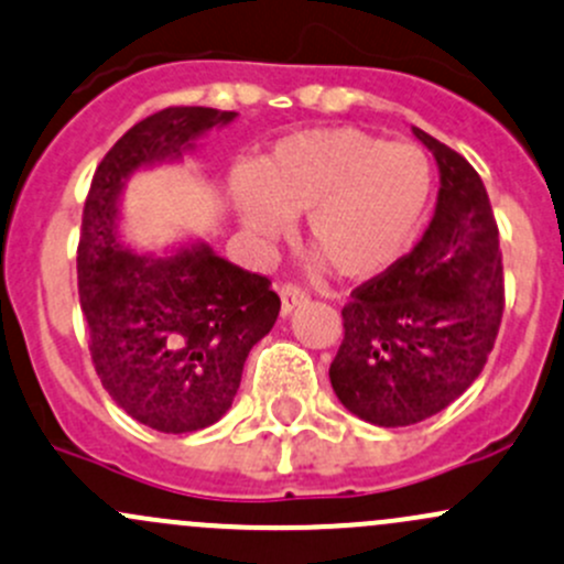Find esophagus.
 I'll return each instance as SVG.
<instances>
[{
  "label": "esophagus",
  "instance_id": "obj_1",
  "mask_svg": "<svg viewBox=\"0 0 564 564\" xmlns=\"http://www.w3.org/2000/svg\"><path fill=\"white\" fill-rule=\"evenodd\" d=\"M307 300L311 297H307L300 286H294V283H283L281 286V313L283 316H292V313L297 311L300 305H305Z\"/></svg>",
  "mask_w": 564,
  "mask_h": 564
}]
</instances>
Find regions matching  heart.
<instances>
[{
    "mask_svg": "<svg viewBox=\"0 0 564 564\" xmlns=\"http://www.w3.org/2000/svg\"><path fill=\"white\" fill-rule=\"evenodd\" d=\"M435 167L424 148L354 127L311 129L278 140L229 183L237 224L259 242L300 218L313 264L365 281L387 272L416 242L430 210Z\"/></svg>",
    "mask_w": 564,
    "mask_h": 564,
    "instance_id": "b5f03b06",
    "label": "heart"
}]
</instances>
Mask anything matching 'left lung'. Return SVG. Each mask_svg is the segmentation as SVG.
Returning <instances> with one entry per match:
<instances>
[{
    "label": "left lung",
    "mask_w": 564,
    "mask_h": 564,
    "mask_svg": "<svg viewBox=\"0 0 564 564\" xmlns=\"http://www.w3.org/2000/svg\"><path fill=\"white\" fill-rule=\"evenodd\" d=\"M437 162L435 216L383 275L354 289L329 367L337 400L376 426H408L452 405L478 376L502 318L500 237L465 156L413 127Z\"/></svg>",
    "instance_id": "8db88e82"
}]
</instances>
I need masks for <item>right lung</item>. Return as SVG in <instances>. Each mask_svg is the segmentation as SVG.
<instances>
[{
	"label": "right lung",
	"instance_id": "obj_1",
	"mask_svg": "<svg viewBox=\"0 0 564 564\" xmlns=\"http://www.w3.org/2000/svg\"><path fill=\"white\" fill-rule=\"evenodd\" d=\"M235 118L213 108L142 118L105 153L83 207L78 292L97 376L134 422L170 435L205 430L232 408L248 351L272 329L281 297L205 240L132 251L121 197L134 173L181 164Z\"/></svg>",
	"mask_w": 564,
	"mask_h": 564
}]
</instances>
